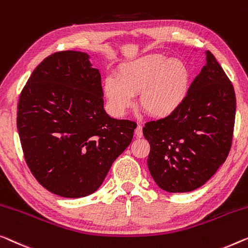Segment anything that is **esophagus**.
Masks as SVG:
<instances>
[{
	"label": "esophagus",
	"mask_w": 248,
	"mask_h": 248,
	"mask_svg": "<svg viewBox=\"0 0 248 248\" xmlns=\"http://www.w3.org/2000/svg\"><path fill=\"white\" fill-rule=\"evenodd\" d=\"M135 135H136L137 138H142L143 134H142V125L141 124L137 125V128H136V130H135Z\"/></svg>",
	"instance_id": "1"
}]
</instances>
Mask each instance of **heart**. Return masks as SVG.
<instances>
[{
  "label": "heart",
  "mask_w": 248,
  "mask_h": 248,
  "mask_svg": "<svg viewBox=\"0 0 248 248\" xmlns=\"http://www.w3.org/2000/svg\"><path fill=\"white\" fill-rule=\"evenodd\" d=\"M190 84L188 66L178 59L149 54L123 64L117 78L108 77L103 92L109 108L118 117L124 116L140 93V106L156 118L175 113L187 98Z\"/></svg>",
  "instance_id": "heart-1"
}]
</instances>
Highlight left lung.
Wrapping results in <instances>:
<instances>
[{
    "label": "left lung",
    "instance_id": "obj_1",
    "mask_svg": "<svg viewBox=\"0 0 248 248\" xmlns=\"http://www.w3.org/2000/svg\"><path fill=\"white\" fill-rule=\"evenodd\" d=\"M234 87L212 52L187 98L167 118L142 129L150 145L148 168L161 189L187 193L215 175L230 154L234 132Z\"/></svg>",
    "mask_w": 248,
    "mask_h": 248
}]
</instances>
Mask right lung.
I'll return each instance as SVG.
<instances>
[{
  "label": "right lung",
  "instance_id": "add662e5",
  "mask_svg": "<svg viewBox=\"0 0 248 248\" xmlns=\"http://www.w3.org/2000/svg\"><path fill=\"white\" fill-rule=\"evenodd\" d=\"M89 58L80 51L49 55L18 99L16 125L25 161L46 189L65 198L94 193L137 127L105 111L100 72Z\"/></svg>",
  "mask_w": 248,
  "mask_h": 248
}]
</instances>
